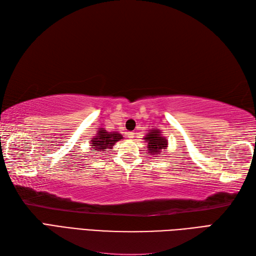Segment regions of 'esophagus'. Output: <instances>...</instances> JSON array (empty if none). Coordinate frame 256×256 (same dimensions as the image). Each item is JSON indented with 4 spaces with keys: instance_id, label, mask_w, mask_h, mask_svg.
Listing matches in <instances>:
<instances>
[{
    "instance_id": "obj_1",
    "label": "esophagus",
    "mask_w": 256,
    "mask_h": 256,
    "mask_svg": "<svg viewBox=\"0 0 256 256\" xmlns=\"http://www.w3.org/2000/svg\"><path fill=\"white\" fill-rule=\"evenodd\" d=\"M134 132H132V131H130V132H128V138H134Z\"/></svg>"
}]
</instances>
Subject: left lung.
Segmentation results:
<instances>
[{
  "label": "left lung",
  "mask_w": 256,
  "mask_h": 256,
  "mask_svg": "<svg viewBox=\"0 0 256 256\" xmlns=\"http://www.w3.org/2000/svg\"><path fill=\"white\" fill-rule=\"evenodd\" d=\"M144 138L147 142V150L150 154H161L168 147V140L161 134L159 129H152Z\"/></svg>",
  "instance_id": "obj_1"
}]
</instances>
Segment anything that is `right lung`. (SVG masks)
Wrapping results in <instances>:
<instances>
[{
    "label": "right lung",
    "instance_id": "right-lung-1",
    "mask_svg": "<svg viewBox=\"0 0 256 256\" xmlns=\"http://www.w3.org/2000/svg\"><path fill=\"white\" fill-rule=\"evenodd\" d=\"M122 140V136L118 132H109L104 128H99L95 138H92L90 142L92 148L97 152H106V150H111L118 141Z\"/></svg>",
    "mask_w": 256,
    "mask_h": 256
}]
</instances>
